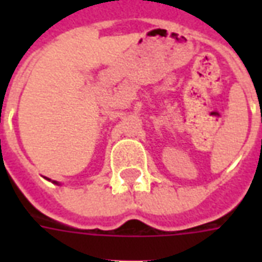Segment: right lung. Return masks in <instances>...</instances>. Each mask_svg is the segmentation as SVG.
Returning a JSON list of instances; mask_svg holds the SVG:
<instances>
[{"label": "right lung", "mask_w": 262, "mask_h": 262, "mask_svg": "<svg viewBox=\"0 0 262 262\" xmlns=\"http://www.w3.org/2000/svg\"><path fill=\"white\" fill-rule=\"evenodd\" d=\"M54 183H57V182H55V181H54Z\"/></svg>", "instance_id": "1"}]
</instances>
